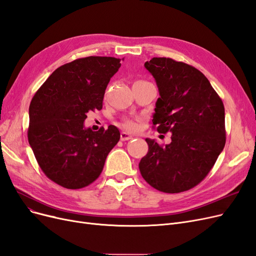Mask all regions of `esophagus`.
<instances>
[{"label": "esophagus", "mask_w": 256, "mask_h": 256, "mask_svg": "<svg viewBox=\"0 0 256 256\" xmlns=\"http://www.w3.org/2000/svg\"><path fill=\"white\" fill-rule=\"evenodd\" d=\"M131 138H132V136L127 134V132H122L120 134V140H128Z\"/></svg>", "instance_id": "obj_1"}]
</instances>
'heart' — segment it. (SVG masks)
<instances>
[{"label": "heart", "instance_id": "obj_1", "mask_svg": "<svg viewBox=\"0 0 256 256\" xmlns=\"http://www.w3.org/2000/svg\"><path fill=\"white\" fill-rule=\"evenodd\" d=\"M122 127L129 131H134L138 128V122L134 120H125L122 122Z\"/></svg>", "mask_w": 256, "mask_h": 256}]
</instances>
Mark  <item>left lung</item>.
I'll list each match as a JSON object with an SVG mask.
<instances>
[{"label":"left lung","instance_id":"left-lung-1","mask_svg":"<svg viewBox=\"0 0 256 256\" xmlns=\"http://www.w3.org/2000/svg\"><path fill=\"white\" fill-rule=\"evenodd\" d=\"M160 93L154 127L172 132V142L158 145L146 138L148 152L138 168L158 190L181 192L196 186L214 166L226 144L222 98L199 70L172 58L146 61Z\"/></svg>","mask_w":256,"mask_h":256}]
</instances>
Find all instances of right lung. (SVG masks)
I'll return each instance as SVG.
<instances>
[{
	"instance_id": "obj_1",
	"label": "right lung",
	"mask_w": 256,
	"mask_h": 256,
	"mask_svg": "<svg viewBox=\"0 0 256 256\" xmlns=\"http://www.w3.org/2000/svg\"><path fill=\"white\" fill-rule=\"evenodd\" d=\"M120 59L90 56L59 66L39 88L30 104L28 143L42 172L68 190L100 177L118 129L84 128L89 111L102 110L106 88Z\"/></svg>"
}]
</instances>
